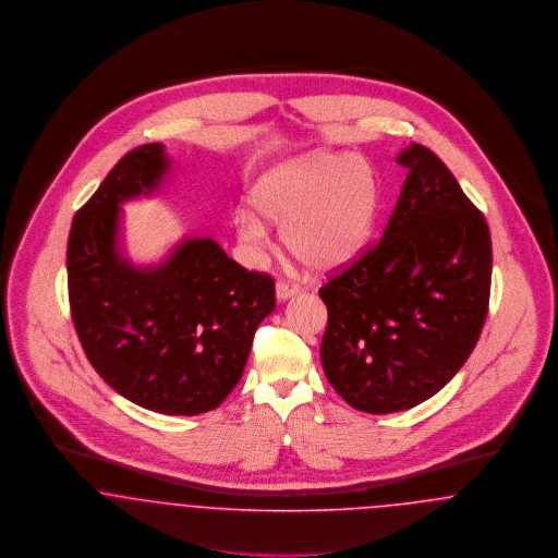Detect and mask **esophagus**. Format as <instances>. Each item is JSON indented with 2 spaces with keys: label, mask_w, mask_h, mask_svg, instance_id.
<instances>
[{
  "label": "esophagus",
  "mask_w": 558,
  "mask_h": 558,
  "mask_svg": "<svg viewBox=\"0 0 558 558\" xmlns=\"http://www.w3.org/2000/svg\"><path fill=\"white\" fill-rule=\"evenodd\" d=\"M298 292H300V288L293 286V283H288V281H279L277 288H275V293H277V300H279V302L290 300V298H293Z\"/></svg>",
  "instance_id": "obj_1"
}]
</instances>
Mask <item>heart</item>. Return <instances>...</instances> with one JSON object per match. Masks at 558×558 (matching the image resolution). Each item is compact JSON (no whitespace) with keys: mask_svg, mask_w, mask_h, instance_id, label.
<instances>
[{"mask_svg":"<svg viewBox=\"0 0 558 558\" xmlns=\"http://www.w3.org/2000/svg\"><path fill=\"white\" fill-rule=\"evenodd\" d=\"M250 202L256 214L235 216L243 245L265 250L266 220L283 227V243L302 265L331 272L354 263L369 243L380 182L365 157L317 150L270 168L256 180Z\"/></svg>","mask_w":558,"mask_h":558,"instance_id":"b5f03b06","label":"heart"}]
</instances>
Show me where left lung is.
Segmentation results:
<instances>
[{
	"label": "left lung",
	"instance_id": "1",
	"mask_svg": "<svg viewBox=\"0 0 558 558\" xmlns=\"http://www.w3.org/2000/svg\"><path fill=\"white\" fill-rule=\"evenodd\" d=\"M380 243L319 290L325 378L365 413L411 410L466 363L487 317L492 236L430 148L411 143Z\"/></svg>",
	"mask_w": 558,
	"mask_h": 558
}]
</instances>
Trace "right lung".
Returning a JSON list of instances; mask_svg holds the SVG:
<instances>
[{"label": "right lung", "mask_w": 558, "mask_h": 558, "mask_svg": "<svg viewBox=\"0 0 558 558\" xmlns=\"http://www.w3.org/2000/svg\"><path fill=\"white\" fill-rule=\"evenodd\" d=\"M172 161L150 143L130 150L69 233V302L92 367L145 410H216L241 380L256 327L275 311V281L247 272L209 236H189L159 265L121 250V206L155 195Z\"/></svg>", "instance_id": "add662e5"}]
</instances>
